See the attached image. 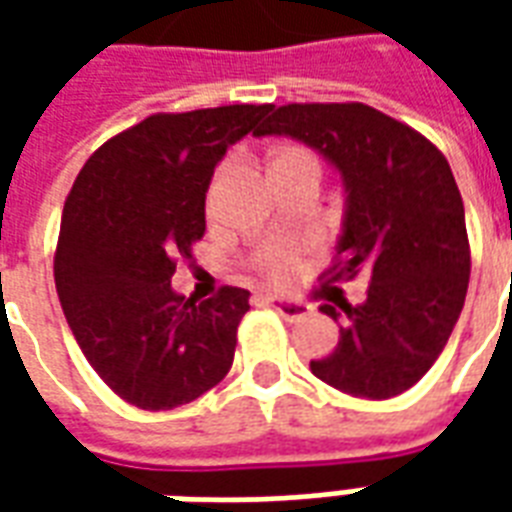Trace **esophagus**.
Returning <instances> with one entry per match:
<instances>
[{
	"mask_svg": "<svg viewBox=\"0 0 512 512\" xmlns=\"http://www.w3.org/2000/svg\"><path fill=\"white\" fill-rule=\"evenodd\" d=\"M263 304L277 310L285 321H299V318H307L310 315V304L304 301H290V299H279V296H263Z\"/></svg>",
	"mask_w": 512,
	"mask_h": 512,
	"instance_id": "34e87169",
	"label": "esophagus"
}]
</instances>
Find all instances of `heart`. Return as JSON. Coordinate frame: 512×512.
<instances>
[{"instance_id": "heart-1", "label": "heart", "mask_w": 512, "mask_h": 512, "mask_svg": "<svg viewBox=\"0 0 512 512\" xmlns=\"http://www.w3.org/2000/svg\"><path fill=\"white\" fill-rule=\"evenodd\" d=\"M301 164H315L310 150H304L299 145H285L277 147L271 158H268V172H277V169H288V167H301ZM318 167V164H315ZM260 274L271 282V285H288L296 279L299 274V266L293 255H285V252H274L260 260Z\"/></svg>"}]
</instances>
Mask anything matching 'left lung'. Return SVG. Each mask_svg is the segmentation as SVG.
Wrapping results in <instances>:
<instances>
[{
    "mask_svg": "<svg viewBox=\"0 0 512 512\" xmlns=\"http://www.w3.org/2000/svg\"><path fill=\"white\" fill-rule=\"evenodd\" d=\"M257 136L288 134L332 161L348 191L345 230L326 282L370 274L359 307L332 299L340 318L332 354L310 362L345 395L386 400L428 373L463 310L472 249L458 183L439 147L367 104H288L268 109Z\"/></svg>",
    "mask_w": 512,
    "mask_h": 512,
    "instance_id": "1",
    "label": "left lung"
}]
</instances>
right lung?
Wrapping results in <instances>:
<instances>
[{
    "label": "right lung",
    "instance_id": "obj_1",
    "mask_svg": "<svg viewBox=\"0 0 512 512\" xmlns=\"http://www.w3.org/2000/svg\"><path fill=\"white\" fill-rule=\"evenodd\" d=\"M271 106L158 112L87 158L62 208L54 282L87 362L117 397L145 411L191 403L235 356L249 290L202 304L172 293L180 257L205 233V191L224 150Z\"/></svg>",
    "mask_w": 512,
    "mask_h": 512
}]
</instances>
